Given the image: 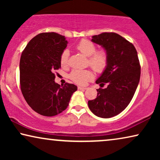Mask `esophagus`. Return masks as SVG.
Masks as SVG:
<instances>
[{
  "mask_svg": "<svg viewBox=\"0 0 160 160\" xmlns=\"http://www.w3.org/2000/svg\"><path fill=\"white\" fill-rule=\"evenodd\" d=\"M78 89H87V87H82V86H79V87H78Z\"/></svg>",
  "mask_w": 160,
  "mask_h": 160,
  "instance_id": "obj_1",
  "label": "esophagus"
}]
</instances>
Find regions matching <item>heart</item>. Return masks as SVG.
Listing matches in <instances>:
<instances>
[{
	"label": "heart",
	"mask_w": 160,
	"mask_h": 160,
	"mask_svg": "<svg viewBox=\"0 0 160 160\" xmlns=\"http://www.w3.org/2000/svg\"><path fill=\"white\" fill-rule=\"evenodd\" d=\"M76 49L84 54L89 57L88 62L90 66L97 72H102L108 64V54L106 50L100 49L96 51V46L87 39H83L76 45ZM70 52L68 49H65L60 55V63L65 66L68 62ZM92 72L89 70L75 69L70 74V78L76 84L84 85L93 78Z\"/></svg>",
	"instance_id": "b5f03b06"
}]
</instances>
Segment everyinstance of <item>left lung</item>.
I'll use <instances>...</instances> for the list:
<instances>
[{
	"instance_id": "left-lung-1",
	"label": "left lung",
	"mask_w": 160,
	"mask_h": 160,
	"mask_svg": "<svg viewBox=\"0 0 160 160\" xmlns=\"http://www.w3.org/2000/svg\"><path fill=\"white\" fill-rule=\"evenodd\" d=\"M92 41L101 46L108 54V64L96 80L105 89H97L95 100H89L90 111L97 117L111 118L124 111L130 103L138 85L141 65L132 43L115 32L93 36Z\"/></svg>"
}]
</instances>
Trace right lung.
Instances as JSON below:
<instances>
[{
  "label": "right lung",
  "mask_w": 160,
  "mask_h": 160,
  "mask_svg": "<svg viewBox=\"0 0 160 160\" xmlns=\"http://www.w3.org/2000/svg\"><path fill=\"white\" fill-rule=\"evenodd\" d=\"M64 36L42 32L29 41L21 55L19 78L22 93L33 111L53 117L65 111L77 90L73 84L60 86L54 71L61 68L60 55L67 47Z\"/></svg>",
  "instance_id": "obj_1"
}]
</instances>
